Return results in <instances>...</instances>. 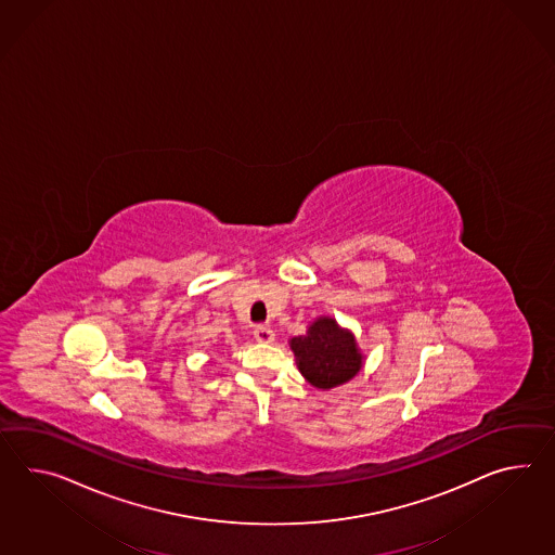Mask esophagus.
<instances>
[{
	"label": "esophagus",
	"mask_w": 555,
	"mask_h": 555,
	"mask_svg": "<svg viewBox=\"0 0 555 555\" xmlns=\"http://www.w3.org/2000/svg\"><path fill=\"white\" fill-rule=\"evenodd\" d=\"M255 338L258 343H272L274 340V333H272L271 326L258 325L255 328Z\"/></svg>",
	"instance_id": "34e87169"
}]
</instances>
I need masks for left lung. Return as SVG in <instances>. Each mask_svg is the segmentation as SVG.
Masks as SVG:
<instances>
[{"instance_id": "8db88e82", "label": "left lung", "mask_w": 555, "mask_h": 555, "mask_svg": "<svg viewBox=\"0 0 555 555\" xmlns=\"http://www.w3.org/2000/svg\"><path fill=\"white\" fill-rule=\"evenodd\" d=\"M291 349L300 375L317 389L338 387L363 366V354L351 331L340 328L331 317H319L305 335L291 338Z\"/></svg>"}]
</instances>
